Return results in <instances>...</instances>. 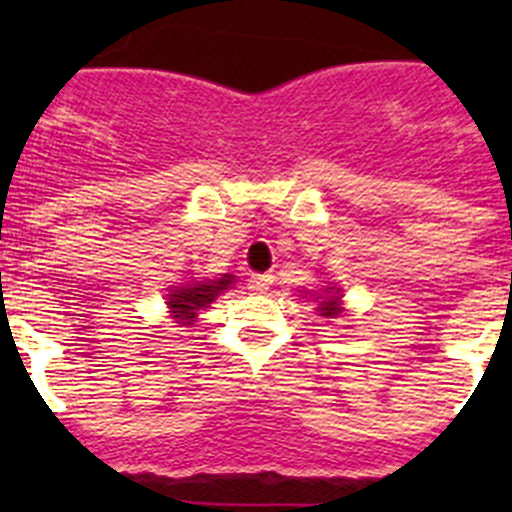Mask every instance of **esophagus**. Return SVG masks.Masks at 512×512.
Listing matches in <instances>:
<instances>
[{
    "label": "esophagus",
    "instance_id": "1",
    "mask_svg": "<svg viewBox=\"0 0 512 512\" xmlns=\"http://www.w3.org/2000/svg\"><path fill=\"white\" fill-rule=\"evenodd\" d=\"M270 285H272V275H252L250 280H247V289L255 294L267 292V287Z\"/></svg>",
    "mask_w": 512,
    "mask_h": 512
}]
</instances>
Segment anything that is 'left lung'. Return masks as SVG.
<instances>
[{
    "mask_svg": "<svg viewBox=\"0 0 512 512\" xmlns=\"http://www.w3.org/2000/svg\"><path fill=\"white\" fill-rule=\"evenodd\" d=\"M317 299H319V307H317L319 317L334 319V317H339V314L344 312V307H342V289L327 287L322 294H319Z\"/></svg>",
    "mask_w": 512,
    "mask_h": 512,
    "instance_id": "1",
    "label": "left lung"
}]
</instances>
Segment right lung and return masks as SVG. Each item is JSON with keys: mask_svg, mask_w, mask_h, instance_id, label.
<instances>
[{"mask_svg": "<svg viewBox=\"0 0 512 512\" xmlns=\"http://www.w3.org/2000/svg\"><path fill=\"white\" fill-rule=\"evenodd\" d=\"M232 282H235V275H220L218 280H188L178 287H170V294H165L170 317L180 327H190L198 319L200 309L210 307L220 292L230 289Z\"/></svg>", "mask_w": 512, "mask_h": 512, "instance_id": "right-lung-1", "label": "right lung"}]
</instances>
